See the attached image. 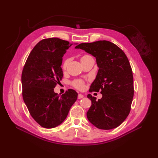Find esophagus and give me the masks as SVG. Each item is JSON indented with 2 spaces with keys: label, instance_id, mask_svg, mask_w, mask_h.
Listing matches in <instances>:
<instances>
[{
  "label": "esophagus",
  "instance_id": "esophagus-1",
  "mask_svg": "<svg viewBox=\"0 0 158 158\" xmlns=\"http://www.w3.org/2000/svg\"><path fill=\"white\" fill-rule=\"evenodd\" d=\"M83 96H84L81 94H78V99H81V98H83Z\"/></svg>",
  "mask_w": 158,
  "mask_h": 158
}]
</instances>
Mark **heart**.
I'll list each match as a JSON object with an SVG mask.
<instances>
[{"label": "heart", "mask_w": 158, "mask_h": 158, "mask_svg": "<svg viewBox=\"0 0 158 158\" xmlns=\"http://www.w3.org/2000/svg\"><path fill=\"white\" fill-rule=\"evenodd\" d=\"M88 57H90V56H88V55L83 56L81 57V60L87 58H88ZM69 61V60H65L64 62V64H63V67H64V68H66L67 64H68ZM73 84H74V86L76 87V88H78V89H83V87H84V84H83V81H76L74 82Z\"/></svg>", "instance_id": "obj_1"}]
</instances>
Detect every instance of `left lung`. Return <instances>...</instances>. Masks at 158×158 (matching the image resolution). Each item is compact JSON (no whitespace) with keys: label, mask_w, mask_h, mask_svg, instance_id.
Instances as JSON below:
<instances>
[{"label":"left lung","mask_w":158,"mask_h":158,"mask_svg":"<svg viewBox=\"0 0 158 158\" xmlns=\"http://www.w3.org/2000/svg\"><path fill=\"white\" fill-rule=\"evenodd\" d=\"M76 49L84 50L96 60L98 71L89 92L101 90L102 97L88 98L92 105L87 112L89 122L102 130L118 127L127 118L134 96L132 69L125 53L108 41L81 43Z\"/></svg>","instance_id":"8db88e82"}]
</instances>
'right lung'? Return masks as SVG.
Masks as SVG:
<instances>
[{
  "instance_id": "obj_1",
  "label": "right lung",
  "mask_w": 158,
  "mask_h": 158,
  "mask_svg": "<svg viewBox=\"0 0 158 158\" xmlns=\"http://www.w3.org/2000/svg\"><path fill=\"white\" fill-rule=\"evenodd\" d=\"M72 45L58 38L43 39L33 48L23 67V101L33 119L45 128L60 125L77 99L72 89L61 96L54 92L63 77L62 57Z\"/></svg>"
}]
</instances>
